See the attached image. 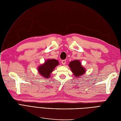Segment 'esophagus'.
Segmentation results:
<instances>
[{"mask_svg": "<svg viewBox=\"0 0 121 121\" xmlns=\"http://www.w3.org/2000/svg\"><path fill=\"white\" fill-rule=\"evenodd\" d=\"M61 63H62V64H63V65H65V64H66V60H63L61 61Z\"/></svg>", "mask_w": 121, "mask_h": 121, "instance_id": "esophagus-1", "label": "esophagus"}]
</instances>
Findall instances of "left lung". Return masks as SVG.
I'll list each match as a JSON object with an SVG mask.
<instances>
[{
    "mask_svg": "<svg viewBox=\"0 0 121 121\" xmlns=\"http://www.w3.org/2000/svg\"><path fill=\"white\" fill-rule=\"evenodd\" d=\"M69 65L74 74V76L77 78L81 77L86 72V69L82 66L81 63L79 60H75L71 61L69 63Z\"/></svg>",
    "mask_w": 121,
    "mask_h": 121,
    "instance_id": "1",
    "label": "left lung"
}]
</instances>
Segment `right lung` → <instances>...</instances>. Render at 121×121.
<instances>
[{
  "instance_id": "obj_1",
  "label": "right lung",
  "mask_w": 121,
  "mask_h": 121,
  "mask_svg": "<svg viewBox=\"0 0 121 121\" xmlns=\"http://www.w3.org/2000/svg\"><path fill=\"white\" fill-rule=\"evenodd\" d=\"M59 65L57 60L56 59H48L45 60L43 64L39 65L38 71L39 74L45 78H48L54 69Z\"/></svg>"
}]
</instances>
